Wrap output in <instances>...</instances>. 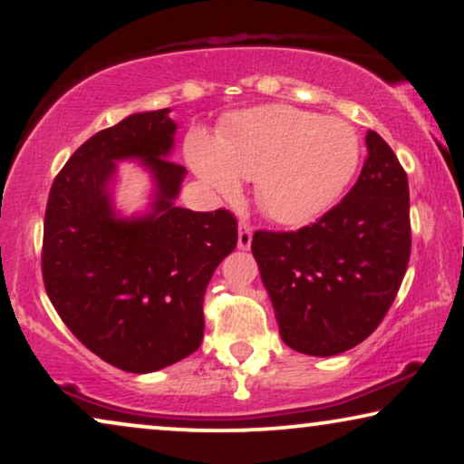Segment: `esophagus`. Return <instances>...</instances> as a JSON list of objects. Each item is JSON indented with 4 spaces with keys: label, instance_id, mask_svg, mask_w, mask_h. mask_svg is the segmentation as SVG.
Returning a JSON list of instances; mask_svg holds the SVG:
<instances>
[{
    "label": "esophagus",
    "instance_id": "1",
    "mask_svg": "<svg viewBox=\"0 0 464 464\" xmlns=\"http://www.w3.org/2000/svg\"><path fill=\"white\" fill-rule=\"evenodd\" d=\"M251 238H253V227L243 221L238 230V249H249Z\"/></svg>",
    "mask_w": 464,
    "mask_h": 464
}]
</instances>
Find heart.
<instances>
[{
	"label": "heart",
	"mask_w": 464,
	"mask_h": 464,
	"mask_svg": "<svg viewBox=\"0 0 464 464\" xmlns=\"http://www.w3.org/2000/svg\"><path fill=\"white\" fill-rule=\"evenodd\" d=\"M189 162L221 196L238 194L240 177L257 179V200L281 224H304L332 207L359 167V137L344 120L289 105L256 107L232 118L218 143L194 132Z\"/></svg>",
	"instance_id": "b5f03b06"
}]
</instances>
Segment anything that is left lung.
I'll return each mask as SVG.
<instances>
[{"label": "left lung", "mask_w": 464, "mask_h": 464, "mask_svg": "<svg viewBox=\"0 0 464 464\" xmlns=\"http://www.w3.org/2000/svg\"><path fill=\"white\" fill-rule=\"evenodd\" d=\"M365 143L359 179L338 205L300 230H257L251 240L283 342L313 357L372 335L408 270V175L378 132Z\"/></svg>", "instance_id": "obj_1"}]
</instances>
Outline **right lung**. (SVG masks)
I'll return each instance as SVG.
<instances>
[{"label":"right lung","instance_id":"obj_1","mask_svg":"<svg viewBox=\"0 0 464 464\" xmlns=\"http://www.w3.org/2000/svg\"><path fill=\"white\" fill-rule=\"evenodd\" d=\"M177 124L169 110L132 113L99 130L50 188L44 219L46 294L72 334L113 367L148 373L186 359L205 334L207 285L238 240L226 208L175 207L186 169L169 160ZM137 157L155 177L152 211L115 218V162Z\"/></svg>","mask_w":464,"mask_h":464}]
</instances>
